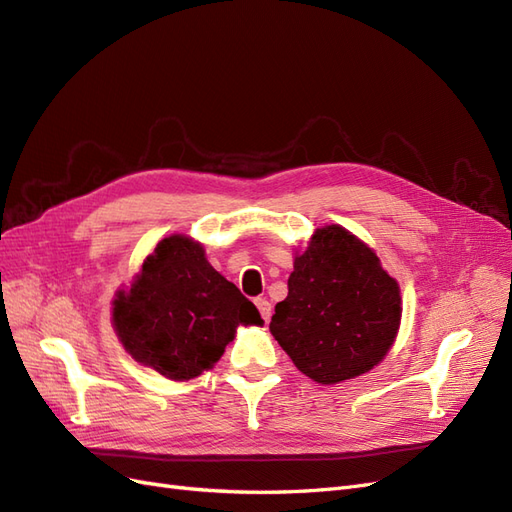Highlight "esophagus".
Returning <instances> with one entry per match:
<instances>
[{"label": "esophagus", "instance_id": "obj_1", "mask_svg": "<svg viewBox=\"0 0 512 512\" xmlns=\"http://www.w3.org/2000/svg\"><path fill=\"white\" fill-rule=\"evenodd\" d=\"M256 307H258V311H260V315H262V320L269 322V317H271V303L267 301V298H256Z\"/></svg>", "mask_w": 512, "mask_h": 512}]
</instances>
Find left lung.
<instances>
[{"label":"left lung","instance_id":"obj_1","mask_svg":"<svg viewBox=\"0 0 512 512\" xmlns=\"http://www.w3.org/2000/svg\"><path fill=\"white\" fill-rule=\"evenodd\" d=\"M400 288L377 254L339 224L296 254L271 334L309 379L332 385L377 366L400 326Z\"/></svg>","mask_w":512,"mask_h":512}]
</instances>
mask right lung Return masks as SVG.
I'll list each match as a JSON object with an SVG mask.
<instances>
[{
    "instance_id": "obj_1",
    "label": "right lung",
    "mask_w": 512,
    "mask_h": 512,
    "mask_svg": "<svg viewBox=\"0 0 512 512\" xmlns=\"http://www.w3.org/2000/svg\"><path fill=\"white\" fill-rule=\"evenodd\" d=\"M112 305L114 330L133 360L173 381L214 366L237 326L262 324L254 303L186 235L158 243L129 292L120 290Z\"/></svg>"
}]
</instances>
